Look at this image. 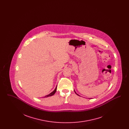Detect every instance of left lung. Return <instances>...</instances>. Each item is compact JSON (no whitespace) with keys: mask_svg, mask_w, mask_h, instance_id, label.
Instances as JSON below:
<instances>
[{"mask_svg":"<svg viewBox=\"0 0 129 129\" xmlns=\"http://www.w3.org/2000/svg\"><path fill=\"white\" fill-rule=\"evenodd\" d=\"M75 93H76V94H77V95H78V96H79V95H78V94H77V93H76V92H75Z\"/></svg>","mask_w":129,"mask_h":129,"instance_id":"left-lung-1","label":"left lung"}]
</instances>
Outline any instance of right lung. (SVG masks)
I'll return each instance as SVG.
<instances>
[{
  "label": "right lung",
  "mask_w": 129,
  "mask_h": 129,
  "mask_svg": "<svg viewBox=\"0 0 129 129\" xmlns=\"http://www.w3.org/2000/svg\"><path fill=\"white\" fill-rule=\"evenodd\" d=\"M56 87H57V86L55 87V89L53 92H51V93H50V94H48V95H46V96H44V97H49V96H51L53 95L55 93V92H56Z\"/></svg>",
  "instance_id": "right-lung-1"
}]
</instances>
